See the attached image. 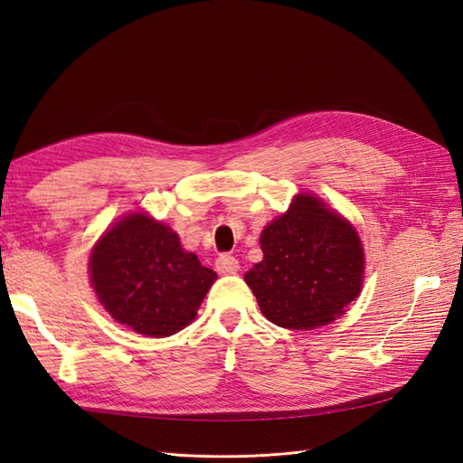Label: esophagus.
Here are the masks:
<instances>
[{"label":"esophagus","instance_id":"34e87169","mask_svg":"<svg viewBox=\"0 0 463 463\" xmlns=\"http://www.w3.org/2000/svg\"><path fill=\"white\" fill-rule=\"evenodd\" d=\"M216 270L220 274H235L237 270H240V260L228 253H223L216 259Z\"/></svg>","mask_w":463,"mask_h":463}]
</instances>
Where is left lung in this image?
I'll return each instance as SVG.
<instances>
[{"label": "left lung", "mask_w": 463, "mask_h": 463, "mask_svg": "<svg viewBox=\"0 0 463 463\" xmlns=\"http://www.w3.org/2000/svg\"><path fill=\"white\" fill-rule=\"evenodd\" d=\"M260 247L264 259L245 282L278 326L328 325L359 296L365 264L359 235L311 194H298L288 213L264 228Z\"/></svg>", "instance_id": "1"}]
</instances>
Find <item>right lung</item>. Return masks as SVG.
Here are the masks:
<instances>
[{
  "label": "right lung",
  "instance_id": "obj_1",
  "mask_svg": "<svg viewBox=\"0 0 463 463\" xmlns=\"http://www.w3.org/2000/svg\"><path fill=\"white\" fill-rule=\"evenodd\" d=\"M90 278L98 299L118 322L164 338L194 318L216 272L181 249L165 223L131 214L96 243Z\"/></svg>",
  "mask_w": 463,
  "mask_h": 463
}]
</instances>
